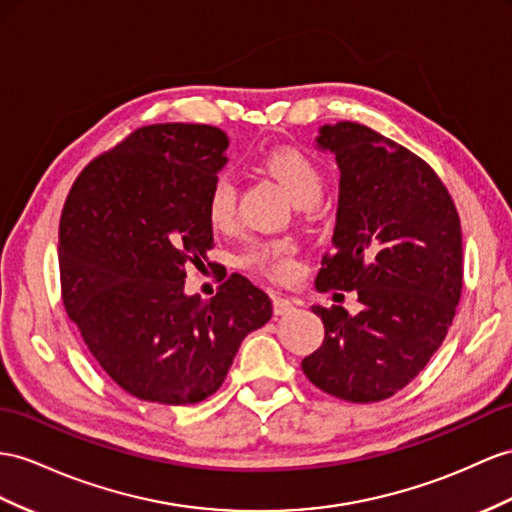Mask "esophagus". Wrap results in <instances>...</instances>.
Masks as SVG:
<instances>
[{
    "label": "esophagus",
    "instance_id": "obj_1",
    "mask_svg": "<svg viewBox=\"0 0 512 512\" xmlns=\"http://www.w3.org/2000/svg\"><path fill=\"white\" fill-rule=\"evenodd\" d=\"M272 303H274V313H277V316H287V313L296 311V300L287 298V296L277 294L272 298Z\"/></svg>",
    "mask_w": 512,
    "mask_h": 512
}]
</instances>
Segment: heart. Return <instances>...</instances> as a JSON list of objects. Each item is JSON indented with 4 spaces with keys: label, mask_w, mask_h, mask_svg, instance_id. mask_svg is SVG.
<instances>
[{
    "label": "heart",
    "mask_w": 512,
    "mask_h": 512,
    "mask_svg": "<svg viewBox=\"0 0 512 512\" xmlns=\"http://www.w3.org/2000/svg\"><path fill=\"white\" fill-rule=\"evenodd\" d=\"M296 205H311L322 194V173L311 157L296 147L268 151L259 162ZM205 216L214 231H231L235 225V188L229 179H218L207 194ZM294 246L285 240L261 244L248 255V266L272 279H290L294 272Z\"/></svg>",
    "instance_id": "b5f03b06"
}]
</instances>
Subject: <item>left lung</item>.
<instances>
[{"label":"left lung","instance_id":"obj_1","mask_svg":"<svg viewBox=\"0 0 512 512\" xmlns=\"http://www.w3.org/2000/svg\"><path fill=\"white\" fill-rule=\"evenodd\" d=\"M339 199L333 255L318 290H357L361 311L313 307L324 342L303 359L309 381L348 402L385 400L426 368L452 326L463 290L461 220L424 160L378 131L322 125Z\"/></svg>","mask_w":512,"mask_h":512}]
</instances>
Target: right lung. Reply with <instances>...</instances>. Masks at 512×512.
<instances>
[{
  "label": "right lung",
  "mask_w": 512,
  "mask_h": 512,
  "mask_svg": "<svg viewBox=\"0 0 512 512\" xmlns=\"http://www.w3.org/2000/svg\"><path fill=\"white\" fill-rule=\"evenodd\" d=\"M229 138L209 125L134 131L75 179L60 218L62 303L84 344L131 396L194 404L225 383L242 339L272 300L242 274L214 298L183 292L207 259V194Z\"/></svg>",
  "instance_id": "1"
}]
</instances>
